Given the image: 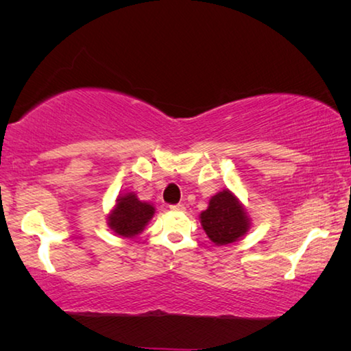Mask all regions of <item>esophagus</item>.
<instances>
[{
    "label": "esophagus",
    "mask_w": 351,
    "mask_h": 351,
    "mask_svg": "<svg viewBox=\"0 0 351 351\" xmlns=\"http://www.w3.org/2000/svg\"><path fill=\"white\" fill-rule=\"evenodd\" d=\"M170 210H173V212H184V210H186V206H184V204H171V206H170Z\"/></svg>",
    "instance_id": "esophagus-1"
}]
</instances>
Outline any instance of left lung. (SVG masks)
Segmentation results:
<instances>
[{"mask_svg": "<svg viewBox=\"0 0 351 351\" xmlns=\"http://www.w3.org/2000/svg\"><path fill=\"white\" fill-rule=\"evenodd\" d=\"M199 221L206 235L217 246L239 241L251 228L246 209L229 189L213 195L207 209L199 213Z\"/></svg>", "mask_w": 351, "mask_h": 351, "instance_id": "8db88e82", "label": "left lung"}]
</instances>
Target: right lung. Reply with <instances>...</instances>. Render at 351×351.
Masks as SVG:
<instances>
[{"label":"right lung","mask_w":351,"mask_h":351,"mask_svg":"<svg viewBox=\"0 0 351 351\" xmlns=\"http://www.w3.org/2000/svg\"><path fill=\"white\" fill-rule=\"evenodd\" d=\"M154 215V206L141 201L134 192L119 195L116 204L106 217L110 229L116 235L134 239L139 235Z\"/></svg>","instance_id":"obj_1"}]
</instances>
